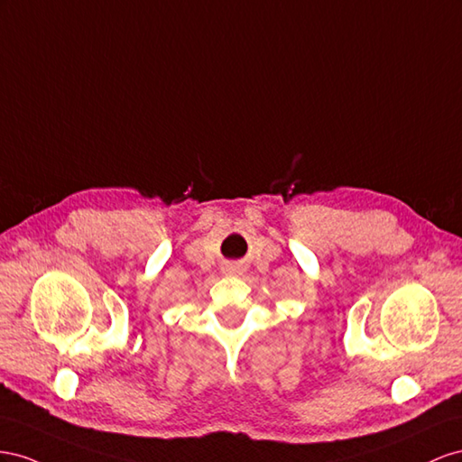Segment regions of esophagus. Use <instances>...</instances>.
Instances as JSON below:
<instances>
[{"instance_id": "34e87169", "label": "esophagus", "mask_w": 462, "mask_h": 462, "mask_svg": "<svg viewBox=\"0 0 462 462\" xmlns=\"http://www.w3.org/2000/svg\"><path fill=\"white\" fill-rule=\"evenodd\" d=\"M230 271H234V267H230Z\"/></svg>"}]
</instances>
